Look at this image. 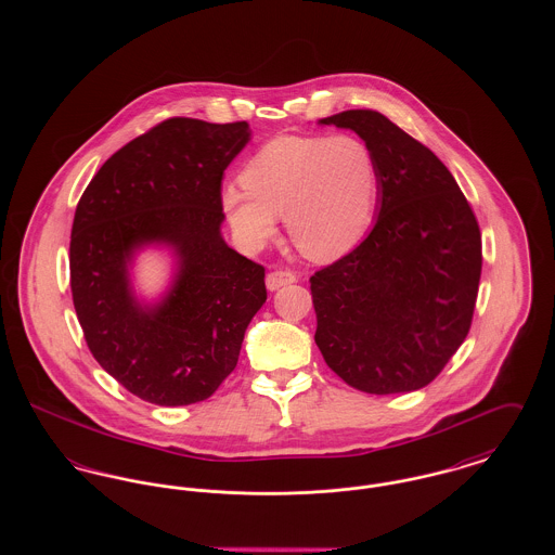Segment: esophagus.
I'll list each match as a JSON object with an SVG mask.
<instances>
[{
    "instance_id": "1",
    "label": "esophagus",
    "mask_w": 555,
    "mask_h": 555,
    "mask_svg": "<svg viewBox=\"0 0 555 555\" xmlns=\"http://www.w3.org/2000/svg\"><path fill=\"white\" fill-rule=\"evenodd\" d=\"M291 283H295V274L291 270L281 268V270H272L266 274V287L270 291L281 289Z\"/></svg>"
}]
</instances>
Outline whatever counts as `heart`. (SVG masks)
<instances>
[{
  "label": "heart",
  "instance_id": "obj_1",
  "mask_svg": "<svg viewBox=\"0 0 555 555\" xmlns=\"http://www.w3.org/2000/svg\"><path fill=\"white\" fill-rule=\"evenodd\" d=\"M222 208L247 247H262L285 216L293 245L310 260H335L366 233L378 197V164L356 134H285L249 159Z\"/></svg>",
  "mask_w": 555,
  "mask_h": 555
}]
</instances>
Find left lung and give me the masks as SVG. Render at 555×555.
Listing matches in <instances>:
<instances>
[{"label": "left lung", "instance_id": "obj_1", "mask_svg": "<svg viewBox=\"0 0 555 555\" xmlns=\"http://www.w3.org/2000/svg\"><path fill=\"white\" fill-rule=\"evenodd\" d=\"M378 164L380 208L356 249L310 276L318 349L358 391L423 389L464 344L482 270L475 211L448 166L376 109L322 118Z\"/></svg>", "mask_w": 555, "mask_h": 555}]
</instances>
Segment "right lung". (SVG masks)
Returning <instances> with one entry per match:
<instances>
[{"label":"right lung","instance_id":"obj_1","mask_svg":"<svg viewBox=\"0 0 555 555\" xmlns=\"http://www.w3.org/2000/svg\"><path fill=\"white\" fill-rule=\"evenodd\" d=\"M247 141L245 120L168 118L107 158L80 195L70 235L80 328L100 366L143 401L208 399L266 301L264 266L220 235L222 175ZM152 240L178 249L180 274L159 307L141 309L126 262Z\"/></svg>","mask_w":555,"mask_h":555}]
</instances>
